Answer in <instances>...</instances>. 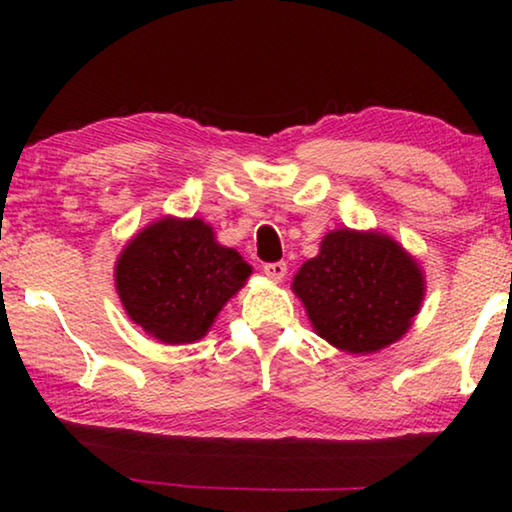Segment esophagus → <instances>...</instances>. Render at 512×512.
<instances>
[{
  "label": "esophagus",
  "instance_id": "34e87169",
  "mask_svg": "<svg viewBox=\"0 0 512 512\" xmlns=\"http://www.w3.org/2000/svg\"><path fill=\"white\" fill-rule=\"evenodd\" d=\"M264 273L271 277L273 282H282V277L287 275V264L284 262H273V264H266L264 266Z\"/></svg>",
  "mask_w": 512,
  "mask_h": 512
}]
</instances>
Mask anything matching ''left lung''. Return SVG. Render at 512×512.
<instances>
[{
  "label": "left lung",
  "instance_id": "1",
  "mask_svg": "<svg viewBox=\"0 0 512 512\" xmlns=\"http://www.w3.org/2000/svg\"><path fill=\"white\" fill-rule=\"evenodd\" d=\"M314 332L350 354H370L400 341L422 307V266L379 230L327 232L316 257L293 275Z\"/></svg>",
  "mask_w": 512,
  "mask_h": 512
}]
</instances>
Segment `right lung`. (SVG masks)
<instances>
[{
	"label": "right lung",
	"instance_id": "add662e5",
	"mask_svg": "<svg viewBox=\"0 0 512 512\" xmlns=\"http://www.w3.org/2000/svg\"><path fill=\"white\" fill-rule=\"evenodd\" d=\"M253 266L203 219L162 216L121 248L115 289L128 318L167 345L196 343Z\"/></svg>",
	"mask_w": 512,
	"mask_h": 512
}]
</instances>
